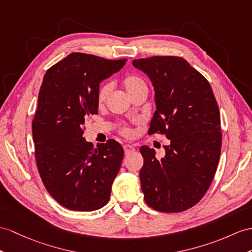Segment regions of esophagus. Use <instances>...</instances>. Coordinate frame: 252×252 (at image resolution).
I'll use <instances>...</instances> for the list:
<instances>
[{"mask_svg":"<svg viewBox=\"0 0 252 252\" xmlns=\"http://www.w3.org/2000/svg\"><path fill=\"white\" fill-rule=\"evenodd\" d=\"M124 151H125V154H129V153L134 151V146L130 145V144H125L124 145Z\"/></svg>","mask_w":252,"mask_h":252,"instance_id":"1","label":"esophagus"}]
</instances>
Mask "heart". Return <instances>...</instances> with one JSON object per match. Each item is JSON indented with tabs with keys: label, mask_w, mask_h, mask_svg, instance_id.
Segmentation results:
<instances>
[{
	"label": "heart",
	"mask_w": 252,
	"mask_h": 252,
	"mask_svg": "<svg viewBox=\"0 0 252 252\" xmlns=\"http://www.w3.org/2000/svg\"><path fill=\"white\" fill-rule=\"evenodd\" d=\"M122 84L124 87L126 93L128 96L133 98L136 95L146 92L147 93V84L145 80L138 75L134 73H129V75L125 76L122 80ZM112 93V84L109 82H105L99 85V88L97 90V105L99 107H102L105 105L109 96ZM118 131L123 137H130L131 136V129L127 125L122 124L118 126Z\"/></svg>",
	"instance_id": "heart-1"
}]
</instances>
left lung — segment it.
<instances>
[{"mask_svg": "<svg viewBox=\"0 0 252 252\" xmlns=\"http://www.w3.org/2000/svg\"><path fill=\"white\" fill-rule=\"evenodd\" d=\"M132 65L155 89L157 110L147 133L163 134L171 142L161 159L153 149L140 147L144 200L158 212L187 211L204 197L217 170L222 141L217 101L205 77L183 58L152 57Z\"/></svg>", "mask_w": 252, "mask_h": 252, "instance_id": "8db88e82", "label": "left lung"}]
</instances>
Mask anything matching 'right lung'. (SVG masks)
<instances>
[{
	"mask_svg": "<svg viewBox=\"0 0 252 252\" xmlns=\"http://www.w3.org/2000/svg\"><path fill=\"white\" fill-rule=\"evenodd\" d=\"M126 61L73 52L42 80L32 121L36 165L47 191L68 210L96 211L110 199L124 150L113 139L95 147L82 136L85 121L98 114L99 83Z\"/></svg>",
	"mask_w": 252,
	"mask_h": 252,
	"instance_id": "1",
	"label": "right lung"
}]
</instances>
